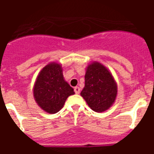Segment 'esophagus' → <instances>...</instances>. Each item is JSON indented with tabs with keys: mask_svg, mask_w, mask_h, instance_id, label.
I'll list each match as a JSON object with an SVG mask.
<instances>
[{
	"mask_svg": "<svg viewBox=\"0 0 154 154\" xmlns=\"http://www.w3.org/2000/svg\"><path fill=\"white\" fill-rule=\"evenodd\" d=\"M74 91H75V92L76 94H79V92H80V88H79V87H78V86L75 87Z\"/></svg>",
	"mask_w": 154,
	"mask_h": 154,
	"instance_id": "34e87169",
	"label": "esophagus"
}]
</instances>
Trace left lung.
Instances as JSON below:
<instances>
[{
  "mask_svg": "<svg viewBox=\"0 0 154 154\" xmlns=\"http://www.w3.org/2000/svg\"><path fill=\"white\" fill-rule=\"evenodd\" d=\"M93 111L104 112L112 106L117 96V84L103 64H89L85 75V87L80 93Z\"/></svg>",
  "mask_w": 154,
  "mask_h": 154,
  "instance_id": "8db88e82",
  "label": "left lung"
}]
</instances>
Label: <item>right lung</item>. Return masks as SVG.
<instances>
[{"label":"right lung","mask_w":154,"mask_h":154,"mask_svg":"<svg viewBox=\"0 0 154 154\" xmlns=\"http://www.w3.org/2000/svg\"><path fill=\"white\" fill-rule=\"evenodd\" d=\"M74 89L64 79L60 64L51 62L41 70L33 88L35 100L46 112L54 114L63 107Z\"/></svg>","instance_id":"right-lung-1"}]
</instances>
